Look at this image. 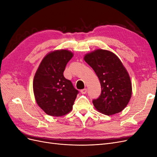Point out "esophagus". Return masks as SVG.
<instances>
[{
    "label": "esophagus",
    "instance_id": "1",
    "mask_svg": "<svg viewBox=\"0 0 157 157\" xmlns=\"http://www.w3.org/2000/svg\"><path fill=\"white\" fill-rule=\"evenodd\" d=\"M86 92H87V89L86 88H84V89L80 90V92H81L82 94H85L86 93Z\"/></svg>",
    "mask_w": 157,
    "mask_h": 157
}]
</instances>
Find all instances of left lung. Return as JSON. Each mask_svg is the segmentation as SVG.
Wrapping results in <instances>:
<instances>
[{
    "mask_svg": "<svg viewBox=\"0 0 157 157\" xmlns=\"http://www.w3.org/2000/svg\"><path fill=\"white\" fill-rule=\"evenodd\" d=\"M84 59L101 84L100 96L92 101L95 108L107 115L122 111L130 99L132 83L119 58L110 51L99 49L86 54Z\"/></svg>",
    "mask_w": 157,
    "mask_h": 157,
    "instance_id": "obj_1",
    "label": "left lung"
}]
</instances>
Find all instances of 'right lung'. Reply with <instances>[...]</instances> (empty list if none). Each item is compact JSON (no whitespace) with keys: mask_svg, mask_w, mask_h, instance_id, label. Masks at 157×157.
<instances>
[{"mask_svg":"<svg viewBox=\"0 0 157 157\" xmlns=\"http://www.w3.org/2000/svg\"><path fill=\"white\" fill-rule=\"evenodd\" d=\"M73 54L66 50L47 54L38 68L33 80V91L39 106L47 115L63 116L69 113L78 91L63 76L66 65Z\"/></svg>","mask_w":157,"mask_h":157,"instance_id":"1","label":"right lung"}]
</instances>
